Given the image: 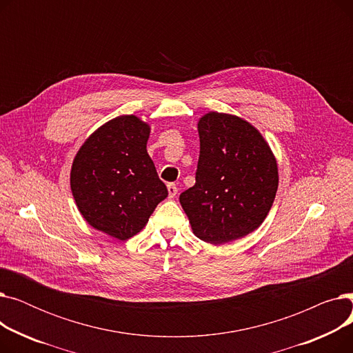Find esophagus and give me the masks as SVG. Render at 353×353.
<instances>
[{"mask_svg": "<svg viewBox=\"0 0 353 353\" xmlns=\"http://www.w3.org/2000/svg\"><path fill=\"white\" fill-rule=\"evenodd\" d=\"M167 192H169V197H170V199L176 197V194H177V188H176V184H173V183L167 184Z\"/></svg>", "mask_w": 353, "mask_h": 353, "instance_id": "1", "label": "esophagus"}]
</instances>
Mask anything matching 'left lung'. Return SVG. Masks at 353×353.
Returning <instances> with one entry per match:
<instances>
[{
    "instance_id": "obj_1",
    "label": "left lung",
    "mask_w": 353,
    "mask_h": 353,
    "mask_svg": "<svg viewBox=\"0 0 353 353\" xmlns=\"http://www.w3.org/2000/svg\"><path fill=\"white\" fill-rule=\"evenodd\" d=\"M197 130L196 184L180 194V205L193 233L217 246L263 223L279 174L268 141L249 121L210 111L199 120Z\"/></svg>"
}]
</instances>
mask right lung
<instances>
[{
  "label": "right lung",
  "instance_id": "add662e5",
  "mask_svg": "<svg viewBox=\"0 0 353 353\" xmlns=\"http://www.w3.org/2000/svg\"><path fill=\"white\" fill-rule=\"evenodd\" d=\"M150 125L133 114L107 121L72 160L70 186L87 223L119 240L137 234L167 197L147 153Z\"/></svg>",
  "mask_w": 353,
  "mask_h": 353
}]
</instances>
